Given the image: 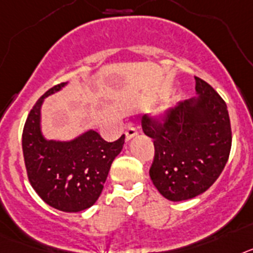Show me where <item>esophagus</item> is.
I'll use <instances>...</instances> for the list:
<instances>
[{
  "label": "esophagus",
  "mask_w": 253,
  "mask_h": 253,
  "mask_svg": "<svg viewBox=\"0 0 253 253\" xmlns=\"http://www.w3.org/2000/svg\"><path fill=\"white\" fill-rule=\"evenodd\" d=\"M137 133H139V131H137V128H136V127L128 126V128H127L126 132H125V135H126V140H131L132 137H135Z\"/></svg>",
  "instance_id": "34e87169"
}]
</instances>
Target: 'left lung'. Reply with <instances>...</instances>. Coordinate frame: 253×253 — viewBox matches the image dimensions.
<instances>
[{
    "instance_id": "left-lung-1",
    "label": "left lung",
    "mask_w": 253,
    "mask_h": 253,
    "mask_svg": "<svg viewBox=\"0 0 253 253\" xmlns=\"http://www.w3.org/2000/svg\"><path fill=\"white\" fill-rule=\"evenodd\" d=\"M195 81L201 99L178 102L162 116L141 120L155 149L150 178L170 201L205 192L223 172L232 148L227 104L206 81L197 76Z\"/></svg>"
}]
</instances>
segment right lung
<instances>
[{
	"instance_id": "right-lung-1",
	"label": "right lung",
	"mask_w": 253,
	"mask_h": 253,
	"mask_svg": "<svg viewBox=\"0 0 253 253\" xmlns=\"http://www.w3.org/2000/svg\"><path fill=\"white\" fill-rule=\"evenodd\" d=\"M63 85L50 87L33 105L24 125L23 154L28 179L39 197L57 210L78 212L100 196L112 162L124 148L125 135L113 142L95 131L70 142L43 139L39 129L42 102Z\"/></svg>"
}]
</instances>
